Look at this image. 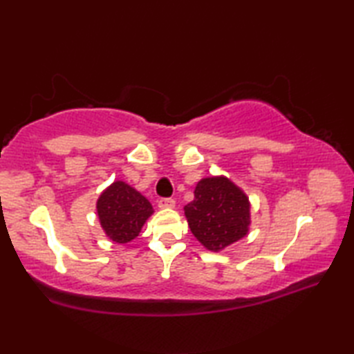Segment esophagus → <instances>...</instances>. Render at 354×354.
I'll list each match as a JSON object with an SVG mask.
<instances>
[{
    "label": "esophagus",
    "mask_w": 354,
    "mask_h": 354,
    "mask_svg": "<svg viewBox=\"0 0 354 354\" xmlns=\"http://www.w3.org/2000/svg\"><path fill=\"white\" fill-rule=\"evenodd\" d=\"M158 207H160V208H173V207H175V199L161 198L160 201H158Z\"/></svg>",
    "instance_id": "1"
}]
</instances>
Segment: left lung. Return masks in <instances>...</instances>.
Returning a JSON list of instances; mask_svg holds the SVG:
<instances>
[{
  "label": "left lung",
  "instance_id": "1",
  "mask_svg": "<svg viewBox=\"0 0 354 354\" xmlns=\"http://www.w3.org/2000/svg\"><path fill=\"white\" fill-rule=\"evenodd\" d=\"M184 212L193 236L209 251H221L248 234L250 201L227 178L199 181Z\"/></svg>",
  "mask_w": 354,
  "mask_h": 354
}]
</instances>
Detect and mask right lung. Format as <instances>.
Masks as SVG:
<instances>
[{
  "label": "right lung",
  "mask_w": 354,
  "mask_h": 354,
  "mask_svg": "<svg viewBox=\"0 0 354 354\" xmlns=\"http://www.w3.org/2000/svg\"><path fill=\"white\" fill-rule=\"evenodd\" d=\"M152 213L150 202L123 181L109 185L97 201L102 228L115 243H127L137 237Z\"/></svg>",
  "instance_id": "1"
}]
</instances>
